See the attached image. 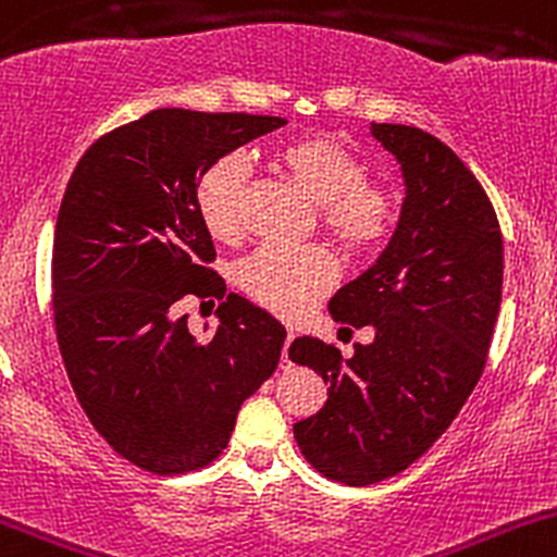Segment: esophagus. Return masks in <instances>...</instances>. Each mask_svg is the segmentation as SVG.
Here are the masks:
<instances>
[{
	"label": "esophagus",
	"mask_w": 557,
	"mask_h": 557,
	"mask_svg": "<svg viewBox=\"0 0 557 557\" xmlns=\"http://www.w3.org/2000/svg\"><path fill=\"white\" fill-rule=\"evenodd\" d=\"M295 341V332H286V341H284V351H281V362L289 364V346Z\"/></svg>",
	"instance_id": "obj_1"
}]
</instances>
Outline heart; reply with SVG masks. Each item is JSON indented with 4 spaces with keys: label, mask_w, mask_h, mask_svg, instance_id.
<instances>
[{
    "label": "heart",
    "mask_w": 557,
    "mask_h": 557,
    "mask_svg": "<svg viewBox=\"0 0 557 557\" xmlns=\"http://www.w3.org/2000/svg\"><path fill=\"white\" fill-rule=\"evenodd\" d=\"M278 163L319 203L321 227L346 255H370L397 227V193L367 182V165L341 141L326 136L286 141ZM246 182L249 160L240 152L222 154L200 174L195 209L211 238H238ZM233 281L268 311L297 319L335 286L337 265L321 246L262 244L233 268Z\"/></svg>",
    "instance_id": "b5f03b06"
}]
</instances>
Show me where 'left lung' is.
I'll list each match as a JSON object with an SVG mask.
<instances>
[{"mask_svg": "<svg viewBox=\"0 0 557 557\" xmlns=\"http://www.w3.org/2000/svg\"><path fill=\"white\" fill-rule=\"evenodd\" d=\"M370 134L403 165V216L330 313L372 326L375 341L357 343L351 359L319 337L289 346L292 362L330 386L317 416L295 423L297 445L346 485L394 478L443 437L488 362L504 276L496 211L463 160L412 125L370 123Z\"/></svg>", "mask_w": 557, "mask_h": 557, "instance_id": "left-lung-1", "label": "left lung"}]
</instances>
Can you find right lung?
<instances>
[{
    "label": "right lung",
    "mask_w": 557,
    "mask_h": 557,
    "mask_svg": "<svg viewBox=\"0 0 557 557\" xmlns=\"http://www.w3.org/2000/svg\"><path fill=\"white\" fill-rule=\"evenodd\" d=\"M281 125L268 114L154 109L96 139L66 185L53 238L66 375L96 432L152 474L214 461L244 399L278 367L286 330L225 295L195 187L216 158ZM187 294L223 300L209 342L178 317Z\"/></svg>",
    "instance_id": "1"
}]
</instances>
